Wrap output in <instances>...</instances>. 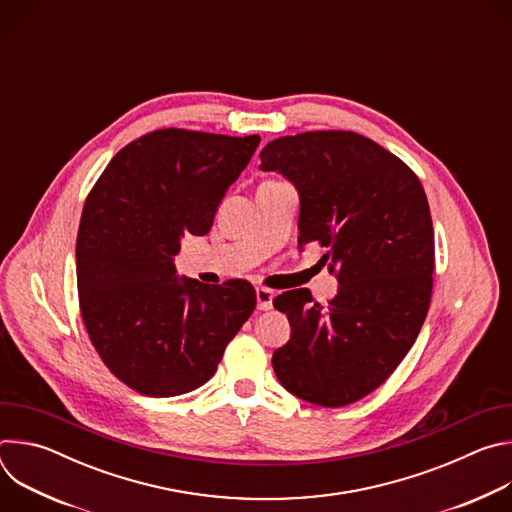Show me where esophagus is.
I'll return each instance as SVG.
<instances>
[{"label":"esophagus","instance_id":"34e87169","mask_svg":"<svg viewBox=\"0 0 512 512\" xmlns=\"http://www.w3.org/2000/svg\"><path fill=\"white\" fill-rule=\"evenodd\" d=\"M255 296H257V308H259V310H271V308H273V298H275V294H273L271 289H267V287H257Z\"/></svg>","mask_w":512,"mask_h":512}]
</instances>
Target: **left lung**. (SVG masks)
<instances>
[{"label": "left lung", "mask_w": 512, "mask_h": 512, "mask_svg": "<svg viewBox=\"0 0 512 512\" xmlns=\"http://www.w3.org/2000/svg\"><path fill=\"white\" fill-rule=\"evenodd\" d=\"M263 172L300 194L298 247L318 241L336 271L328 308L306 289L273 300L291 334L273 352L279 383L308 403L342 407L381 387L413 346L433 287V227L419 178L354 131L269 141Z\"/></svg>", "instance_id": "obj_1"}]
</instances>
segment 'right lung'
Listing matches in <instances>:
<instances>
[{
	"mask_svg": "<svg viewBox=\"0 0 512 512\" xmlns=\"http://www.w3.org/2000/svg\"><path fill=\"white\" fill-rule=\"evenodd\" d=\"M261 137L186 129L143 135L109 162L77 237V285L89 338L133 391L174 397L202 387L255 310L243 279L178 277L186 235H206Z\"/></svg>",
	"mask_w": 512,
	"mask_h": 512,
	"instance_id": "obj_1",
	"label": "right lung"
}]
</instances>
